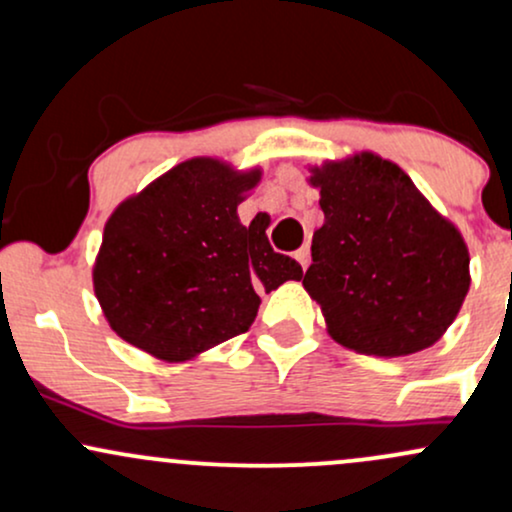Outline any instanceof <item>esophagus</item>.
Masks as SVG:
<instances>
[{
	"mask_svg": "<svg viewBox=\"0 0 512 512\" xmlns=\"http://www.w3.org/2000/svg\"><path fill=\"white\" fill-rule=\"evenodd\" d=\"M293 257H296L298 264H301V267L305 269L310 264V248H308V245H301V248L293 252Z\"/></svg>",
	"mask_w": 512,
	"mask_h": 512,
	"instance_id": "1",
	"label": "esophagus"
}]
</instances>
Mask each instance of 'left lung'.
Returning a JSON list of instances; mask_svg holds the SVG:
<instances>
[{"label": "left lung", "mask_w": 512, "mask_h": 512, "mask_svg": "<svg viewBox=\"0 0 512 512\" xmlns=\"http://www.w3.org/2000/svg\"><path fill=\"white\" fill-rule=\"evenodd\" d=\"M310 170L325 223L303 286L330 337L383 358L436 344L469 291L462 233L385 158L363 151Z\"/></svg>", "instance_id": "obj_1"}]
</instances>
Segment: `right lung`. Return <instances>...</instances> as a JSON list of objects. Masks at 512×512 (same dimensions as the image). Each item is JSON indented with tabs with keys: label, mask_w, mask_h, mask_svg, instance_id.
<instances>
[{
	"label": "right lung",
	"mask_w": 512,
	"mask_h": 512,
	"mask_svg": "<svg viewBox=\"0 0 512 512\" xmlns=\"http://www.w3.org/2000/svg\"><path fill=\"white\" fill-rule=\"evenodd\" d=\"M262 170L192 158L125 199L103 231L93 289L110 327L146 354L178 363L248 332L260 293L301 281L238 204Z\"/></svg>",
	"instance_id": "add662e5"
}]
</instances>
